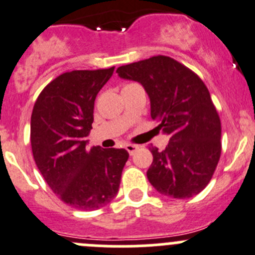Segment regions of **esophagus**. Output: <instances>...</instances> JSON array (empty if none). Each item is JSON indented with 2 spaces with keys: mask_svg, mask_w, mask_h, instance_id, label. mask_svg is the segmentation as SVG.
Returning <instances> with one entry per match:
<instances>
[{
  "mask_svg": "<svg viewBox=\"0 0 255 255\" xmlns=\"http://www.w3.org/2000/svg\"><path fill=\"white\" fill-rule=\"evenodd\" d=\"M138 148H139V147H138V145H135V144H129V143H128V144H126V149H127V152L129 153L130 155L134 154V152L138 149Z\"/></svg>",
  "mask_w": 255,
  "mask_h": 255,
  "instance_id": "1",
  "label": "esophagus"
}]
</instances>
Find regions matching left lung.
<instances>
[{
	"label": "left lung",
	"mask_w": 255,
	"mask_h": 255,
	"mask_svg": "<svg viewBox=\"0 0 255 255\" xmlns=\"http://www.w3.org/2000/svg\"><path fill=\"white\" fill-rule=\"evenodd\" d=\"M118 76L140 83L150 117L169 135L164 150L149 147L147 178L158 193L185 199L201 193L221 157V120L208 88L194 72L167 56L121 66Z\"/></svg>",
	"instance_id": "obj_1"
}]
</instances>
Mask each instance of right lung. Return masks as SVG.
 <instances>
[{
  "mask_svg": "<svg viewBox=\"0 0 255 255\" xmlns=\"http://www.w3.org/2000/svg\"><path fill=\"white\" fill-rule=\"evenodd\" d=\"M72 71L44 87L31 116V145L44 180L62 202L80 211L105 207L117 196L128 152L88 147L95 101L113 75Z\"/></svg>",
  "mask_w": 255,
  "mask_h": 255,
  "instance_id": "right-lung-1",
  "label": "right lung"
}]
</instances>
